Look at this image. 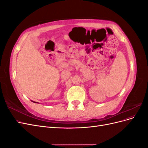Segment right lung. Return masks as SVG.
<instances>
[{"label": "right lung", "mask_w": 148, "mask_h": 148, "mask_svg": "<svg viewBox=\"0 0 148 148\" xmlns=\"http://www.w3.org/2000/svg\"><path fill=\"white\" fill-rule=\"evenodd\" d=\"M32 102H34V103H37V102H34V101H31Z\"/></svg>", "instance_id": "1"}]
</instances>
